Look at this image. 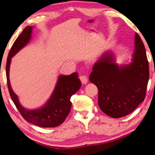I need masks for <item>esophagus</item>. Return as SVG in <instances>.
<instances>
[{"label":"esophagus","instance_id":"34e87169","mask_svg":"<svg viewBox=\"0 0 155 155\" xmlns=\"http://www.w3.org/2000/svg\"><path fill=\"white\" fill-rule=\"evenodd\" d=\"M79 78L81 81V83H82L83 84H86L87 83L88 79H87V77H86L85 75H81Z\"/></svg>","mask_w":155,"mask_h":155}]
</instances>
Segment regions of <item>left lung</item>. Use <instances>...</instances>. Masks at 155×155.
Segmentation results:
<instances>
[{"mask_svg": "<svg viewBox=\"0 0 155 155\" xmlns=\"http://www.w3.org/2000/svg\"><path fill=\"white\" fill-rule=\"evenodd\" d=\"M90 81L98 90V105L104 114L119 118L132 113L144 101L149 79L146 49L135 35V51L129 65L119 66L107 52L94 64Z\"/></svg>", "mask_w": 155, "mask_h": 155, "instance_id": "1", "label": "left lung"}]
</instances>
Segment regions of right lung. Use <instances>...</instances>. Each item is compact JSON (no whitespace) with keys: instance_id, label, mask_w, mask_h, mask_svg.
Masks as SVG:
<instances>
[{"instance_id":"add662e5","label":"right lung","mask_w":155,"mask_h":155,"mask_svg":"<svg viewBox=\"0 0 155 155\" xmlns=\"http://www.w3.org/2000/svg\"><path fill=\"white\" fill-rule=\"evenodd\" d=\"M31 26L26 27L12 46L7 59L6 76L10 96L22 116L27 122L41 127H55L62 124L71 109V96L79 90L81 82L77 72L68 76L61 75L51 98L45 105L35 110L26 109L19 103L9 82V66L12 57L26 46L31 38Z\"/></svg>"}]
</instances>
